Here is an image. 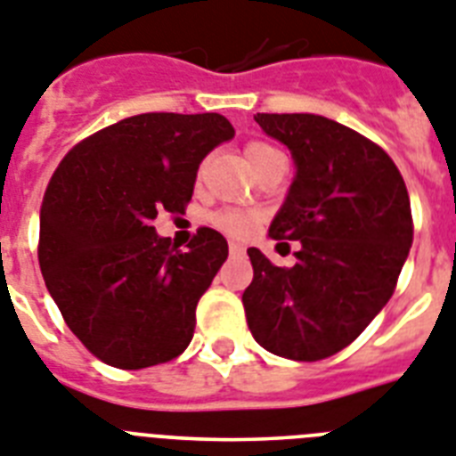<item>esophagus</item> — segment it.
I'll return each instance as SVG.
<instances>
[{
    "label": "esophagus",
    "instance_id": "obj_1",
    "mask_svg": "<svg viewBox=\"0 0 456 456\" xmlns=\"http://www.w3.org/2000/svg\"><path fill=\"white\" fill-rule=\"evenodd\" d=\"M228 249H231V254H232V256L244 254V247H242V244H237V242H231V244H228Z\"/></svg>",
    "mask_w": 456,
    "mask_h": 456
}]
</instances>
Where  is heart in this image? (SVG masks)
I'll return each instance as SVG.
<instances>
[{"label": "heart", "mask_w": 456, "mask_h": 456, "mask_svg": "<svg viewBox=\"0 0 456 456\" xmlns=\"http://www.w3.org/2000/svg\"><path fill=\"white\" fill-rule=\"evenodd\" d=\"M270 151H274V149H270L268 144L251 142V144H247V149H244V156H247V160L251 163L254 158ZM258 221H261V216L256 212H249V209H219V212H214L212 216H209V224H212L216 231H221L228 237H235V240L249 237L251 232L258 228Z\"/></svg>", "instance_id": "heart-1"}]
</instances>
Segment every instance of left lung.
Wrapping results in <instances>:
<instances>
[{"instance_id": "left-lung-1", "label": "left lung", "mask_w": 456, "mask_h": 456, "mask_svg": "<svg viewBox=\"0 0 456 456\" xmlns=\"http://www.w3.org/2000/svg\"><path fill=\"white\" fill-rule=\"evenodd\" d=\"M291 151L296 175L268 235L300 242L293 268L247 249L254 280L242 293L254 340L293 361L345 349L389 303L412 247L403 176L370 139L314 114H258ZM289 247V244H287Z\"/></svg>"}]
</instances>
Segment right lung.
I'll return each instance as SVG.
<instances>
[{
    "mask_svg": "<svg viewBox=\"0 0 456 456\" xmlns=\"http://www.w3.org/2000/svg\"><path fill=\"white\" fill-rule=\"evenodd\" d=\"M235 130L221 114H139L65 156L39 214V265L71 333L123 370L165 363L193 338L195 307L228 258L200 228L175 251L153 228L183 214L202 158Z\"/></svg>",
    "mask_w": 456,
    "mask_h": 456,
    "instance_id": "add662e5",
    "label": "right lung"
}]
</instances>
